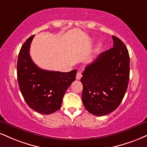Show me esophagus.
<instances>
[{
    "instance_id": "esophagus-1",
    "label": "esophagus",
    "mask_w": 147,
    "mask_h": 147,
    "mask_svg": "<svg viewBox=\"0 0 147 147\" xmlns=\"http://www.w3.org/2000/svg\"><path fill=\"white\" fill-rule=\"evenodd\" d=\"M81 77H82V73H81V71H78L76 74V79L80 80Z\"/></svg>"
}]
</instances>
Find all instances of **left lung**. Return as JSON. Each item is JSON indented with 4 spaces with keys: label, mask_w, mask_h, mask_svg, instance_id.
<instances>
[{
    "label": "left lung",
    "mask_w": 147,
    "mask_h": 147,
    "mask_svg": "<svg viewBox=\"0 0 147 147\" xmlns=\"http://www.w3.org/2000/svg\"><path fill=\"white\" fill-rule=\"evenodd\" d=\"M113 48L106 50L85 67L81 78L82 100L95 116L113 112L123 99L129 80V55L125 45L112 36Z\"/></svg>",
    "instance_id": "left-lung-1"
}]
</instances>
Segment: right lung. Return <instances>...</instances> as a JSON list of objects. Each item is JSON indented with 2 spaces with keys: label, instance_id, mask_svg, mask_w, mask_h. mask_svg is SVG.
<instances>
[{
  "label": "right lung",
  "instance_id": "1",
  "mask_svg": "<svg viewBox=\"0 0 147 147\" xmlns=\"http://www.w3.org/2000/svg\"><path fill=\"white\" fill-rule=\"evenodd\" d=\"M34 36L25 41L18 54V84L30 108L43 115H50L60 109L65 92L76 80L77 70L61 72L38 67L29 54Z\"/></svg>",
  "mask_w": 147,
  "mask_h": 147
}]
</instances>
